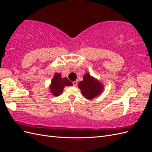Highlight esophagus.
Instances as JSON below:
<instances>
[{
    "label": "esophagus",
    "instance_id": "obj_1",
    "mask_svg": "<svg viewBox=\"0 0 152 152\" xmlns=\"http://www.w3.org/2000/svg\"><path fill=\"white\" fill-rule=\"evenodd\" d=\"M73 86H77V81L73 82Z\"/></svg>",
    "mask_w": 152,
    "mask_h": 152
}]
</instances>
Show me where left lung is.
I'll use <instances>...</instances> for the list:
<instances>
[{
	"label": "left lung",
	"mask_w": 152,
	"mask_h": 152,
	"mask_svg": "<svg viewBox=\"0 0 152 152\" xmlns=\"http://www.w3.org/2000/svg\"><path fill=\"white\" fill-rule=\"evenodd\" d=\"M83 80L79 83V87L85 98L93 99L99 95L103 90V86L95 78L86 73L84 75Z\"/></svg>",
	"instance_id": "1"
}]
</instances>
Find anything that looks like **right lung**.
<instances>
[{
  "label": "right lung",
  "mask_w": 152,
  "mask_h": 152,
  "mask_svg": "<svg viewBox=\"0 0 152 152\" xmlns=\"http://www.w3.org/2000/svg\"><path fill=\"white\" fill-rule=\"evenodd\" d=\"M72 85V82L69 80L66 77L62 78L60 73H56L51 80V84L50 85L49 88L53 95L58 96L62 93L64 87Z\"/></svg>",
  "instance_id": "1"
}]
</instances>
